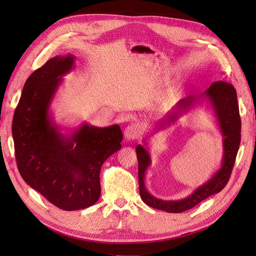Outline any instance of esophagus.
Here are the masks:
<instances>
[{"label":"esophagus","mask_w":256,"mask_h":256,"mask_svg":"<svg viewBox=\"0 0 256 256\" xmlns=\"http://www.w3.org/2000/svg\"><path fill=\"white\" fill-rule=\"evenodd\" d=\"M140 134H141L140 127L138 125H134V124H131V125L127 126L125 129V138L128 141L136 140V138L140 136Z\"/></svg>","instance_id":"obj_1"}]
</instances>
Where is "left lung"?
Returning a JSON list of instances; mask_svg holds the SVG:
<instances>
[{"label":"left lung","mask_w":256,"mask_h":256,"mask_svg":"<svg viewBox=\"0 0 256 256\" xmlns=\"http://www.w3.org/2000/svg\"><path fill=\"white\" fill-rule=\"evenodd\" d=\"M200 99H207L210 104L223 136V158L221 168L206 182L198 187L187 198L177 200H164L154 198L147 191L144 182L145 173L152 164L148 150L144 147L147 146V143L144 140L145 145H138L136 147V152L138 164L140 196L146 205L168 212L180 214L189 210L208 196L220 192L226 186L236 160L240 145V130H242L237 94L233 85L224 81H216L202 94L198 96H188L180 100L173 108V110L168 112L164 118H162L157 124V129H162L166 125L175 122L182 114L189 111L191 108L202 102Z\"/></svg>","instance_id":"obj_1"}]
</instances>
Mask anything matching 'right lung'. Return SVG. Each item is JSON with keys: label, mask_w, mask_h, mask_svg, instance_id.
Wrapping results in <instances>:
<instances>
[{"label": "right lung", "mask_w": 256, "mask_h": 256, "mask_svg": "<svg viewBox=\"0 0 256 256\" xmlns=\"http://www.w3.org/2000/svg\"><path fill=\"white\" fill-rule=\"evenodd\" d=\"M74 56H54L30 74L12 120L17 166L30 188L63 210H79L94 205L99 196L100 170L112 154L120 150L118 125L99 128L84 122L60 132L50 114V104Z\"/></svg>", "instance_id": "right-lung-1"}]
</instances>
